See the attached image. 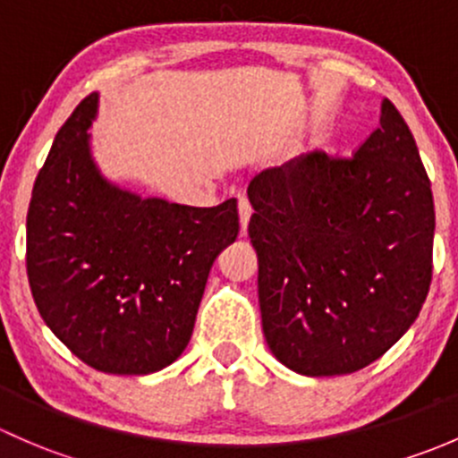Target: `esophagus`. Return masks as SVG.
<instances>
[{
	"label": "esophagus",
	"mask_w": 458,
	"mask_h": 458,
	"mask_svg": "<svg viewBox=\"0 0 458 458\" xmlns=\"http://www.w3.org/2000/svg\"><path fill=\"white\" fill-rule=\"evenodd\" d=\"M238 214H240V229H242V235H244L247 233L249 218H251V202L247 200V196L244 194L238 196Z\"/></svg>",
	"instance_id": "esophagus-1"
}]
</instances>
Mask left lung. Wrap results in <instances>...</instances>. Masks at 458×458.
I'll return each instance as SVG.
<instances>
[{
  "instance_id": "obj_1",
  "label": "left lung",
  "mask_w": 458,
  "mask_h": 458,
  "mask_svg": "<svg viewBox=\"0 0 458 458\" xmlns=\"http://www.w3.org/2000/svg\"><path fill=\"white\" fill-rule=\"evenodd\" d=\"M262 331L286 369L348 375L417 319L432 282L435 202L397 107L352 152H313L247 190Z\"/></svg>"
}]
</instances>
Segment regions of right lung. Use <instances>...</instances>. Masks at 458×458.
I'll return each instance as SVG.
<instances>
[{"instance_id":"obj_1","label":"right lung","mask_w":458,"mask_h":458,"mask_svg":"<svg viewBox=\"0 0 458 458\" xmlns=\"http://www.w3.org/2000/svg\"><path fill=\"white\" fill-rule=\"evenodd\" d=\"M97 94L56 131L26 218V271L41 318L74 355L112 375L181 357L216 256L240 231L218 207L140 200L98 176L88 148Z\"/></svg>"}]
</instances>
